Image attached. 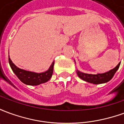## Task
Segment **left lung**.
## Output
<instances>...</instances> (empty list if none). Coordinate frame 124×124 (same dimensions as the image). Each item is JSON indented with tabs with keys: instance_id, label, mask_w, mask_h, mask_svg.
<instances>
[{
	"instance_id": "8db88e82",
	"label": "left lung",
	"mask_w": 124,
	"mask_h": 124,
	"mask_svg": "<svg viewBox=\"0 0 124 124\" xmlns=\"http://www.w3.org/2000/svg\"><path fill=\"white\" fill-rule=\"evenodd\" d=\"M120 62L116 66V67L113 68L112 70H109V72H107L104 74H84V73L80 72L77 70V74L78 76L82 79L83 80L86 81L88 82L95 84H99L106 83L109 81L116 72V71L118 70L120 67Z\"/></svg>"
}]
</instances>
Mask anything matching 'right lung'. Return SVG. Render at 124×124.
Instances as JSON below:
<instances>
[{
    "label": "right lung",
    "instance_id": "right-lung-1",
    "mask_svg": "<svg viewBox=\"0 0 124 124\" xmlns=\"http://www.w3.org/2000/svg\"><path fill=\"white\" fill-rule=\"evenodd\" d=\"M8 62L12 71L16 75L18 79L22 82L27 85L37 86L40 84L45 83L51 78L53 74L54 61L52 62L48 70L42 73H35L20 69L16 65L14 64V63L12 62L10 57H8Z\"/></svg>",
    "mask_w": 124,
    "mask_h": 124
}]
</instances>
